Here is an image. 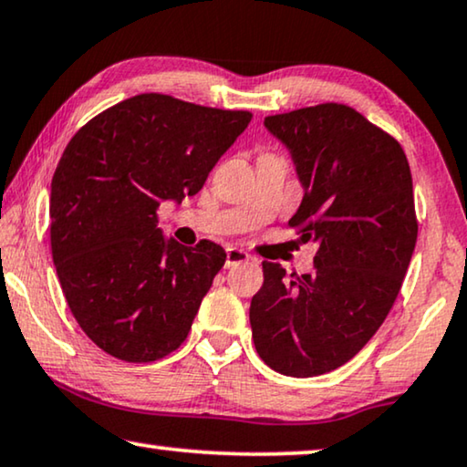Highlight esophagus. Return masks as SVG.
Masks as SVG:
<instances>
[{
  "instance_id": "1",
  "label": "esophagus",
  "mask_w": 467,
  "mask_h": 467,
  "mask_svg": "<svg viewBox=\"0 0 467 467\" xmlns=\"http://www.w3.org/2000/svg\"><path fill=\"white\" fill-rule=\"evenodd\" d=\"M249 260V254L243 252V249H236V247H228L226 249V268L241 265V262H247Z\"/></svg>"
}]
</instances>
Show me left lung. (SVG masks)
<instances>
[{
	"label": "left lung",
	"instance_id": "1",
	"mask_svg": "<svg viewBox=\"0 0 467 467\" xmlns=\"http://www.w3.org/2000/svg\"><path fill=\"white\" fill-rule=\"evenodd\" d=\"M290 150L305 196L290 226L317 245L311 275L262 262L249 324L258 356L285 377H317L374 337L417 243L412 177L400 143L343 103L266 116Z\"/></svg>",
	"mask_w": 467,
	"mask_h": 467
}]
</instances>
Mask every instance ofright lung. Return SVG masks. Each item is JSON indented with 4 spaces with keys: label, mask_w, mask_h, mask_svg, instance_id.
Instances as JSON below:
<instances>
[{
    "label": "right lung",
    "mask_w": 467,
    "mask_h": 467,
    "mask_svg": "<svg viewBox=\"0 0 467 467\" xmlns=\"http://www.w3.org/2000/svg\"><path fill=\"white\" fill-rule=\"evenodd\" d=\"M249 120L143 93L71 137L50 186L52 260L76 321L105 353L146 364L186 340L226 252L165 239L156 212L199 192Z\"/></svg>",
    "instance_id": "obj_1"
}]
</instances>
